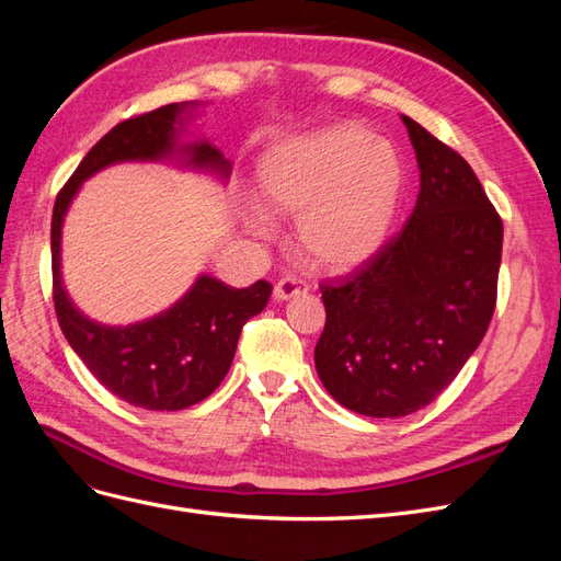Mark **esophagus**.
<instances>
[{
  "instance_id": "obj_1",
  "label": "esophagus",
  "mask_w": 561,
  "mask_h": 561,
  "mask_svg": "<svg viewBox=\"0 0 561 561\" xmlns=\"http://www.w3.org/2000/svg\"><path fill=\"white\" fill-rule=\"evenodd\" d=\"M307 283H301L299 278H280L278 283H276V287H274V299L276 301H287V299H293V297H297V295H307Z\"/></svg>"
}]
</instances>
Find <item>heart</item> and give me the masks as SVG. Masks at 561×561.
I'll return each instance as SVG.
<instances>
[{
	"label": "heart",
	"mask_w": 561,
	"mask_h": 561,
	"mask_svg": "<svg viewBox=\"0 0 561 561\" xmlns=\"http://www.w3.org/2000/svg\"><path fill=\"white\" fill-rule=\"evenodd\" d=\"M257 192L268 210L297 217V248L313 268L344 274L383 245L404 194L398 149L358 124L287 135L257 163ZM245 225L266 236L274 219L250 203Z\"/></svg>",
	"instance_id": "obj_1"
}]
</instances>
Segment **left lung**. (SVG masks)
Wrapping results in <instances>:
<instances>
[{"label":"left lung","mask_w":561,"mask_h":561,"mask_svg":"<svg viewBox=\"0 0 561 561\" xmlns=\"http://www.w3.org/2000/svg\"><path fill=\"white\" fill-rule=\"evenodd\" d=\"M421 190L412 217L355 274L320 285L316 369L346 410L398 419L433 402L480 346L496 307L503 225L451 147L402 116Z\"/></svg>","instance_id":"1"}]
</instances>
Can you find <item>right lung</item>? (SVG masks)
<instances>
[{"instance_id":"right-lung-1","label":"right lung","mask_w":561,"mask_h":561,"mask_svg":"<svg viewBox=\"0 0 561 561\" xmlns=\"http://www.w3.org/2000/svg\"><path fill=\"white\" fill-rule=\"evenodd\" d=\"M198 103H173L133 116L95 142L60 190L50 219L54 301L60 330L91 375L116 398L149 412H178L206 400L231 367L245 322L264 311L271 285L243 290L201 274L171 309L133 325H103L83 316L60 274L62 222L81 184L107 165L168 161L227 182L231 163L206 138L184 142Z\"/></svg>"}]
</instances>
